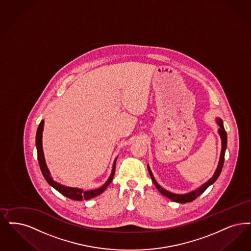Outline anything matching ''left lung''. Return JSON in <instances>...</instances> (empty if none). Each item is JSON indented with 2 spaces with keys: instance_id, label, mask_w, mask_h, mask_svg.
I'll return each instance as SVG.
<instances>
[{
  "instance_id": "8db88e82",
  "label": "left lung",
  "mask_w": 251,
  "mask_h": 251,
  "mask_svg": "<svg viewBox=\"0 0 251 251\" xmlns=\"http://www.w3.org/2000/svg\"><path fill=\"white\" fill-rule=\"evenodd\" d=\"M217 123L219 124L220 126V130H219V133L221 134V144H222V149H221V159H220V162H219V165H218V168L215 172V175L211 177L209 180L207 181L206 183H204L202 186H201L199 189H197L196 191H191L190 193H187V194H175V193H172L169 191L162 189L161 186L156 182L152 173H151L150 167L148 166V169L150 172V175H151V179L152 182L154 183V185L156 186V188L159 190V191L161 192L162 195L166 196L167 198H169L174 201H177V202H180V203H186V202H190L192 201L193 200H195L197 197H199L201 194L205 191L211 184H213L215 181L218 179V177L220 176L221 175V170H222V167H223V163H224V156H225V151H226V148H227V133H226V130L224 129V126H223V122L221 121V119H218L217 120Z\"/></svg>"
}]
</instances>
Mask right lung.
Masks as SVG:
<instances>
[{
  "label": "right lung",
  "mask_w": 251,
  "mask_h": 251,
  "mask_svg": "<svg viewBox=\"0 0 251 251\" xmlns=\"http://www.w3.org/2000/svg\"><path fill=\"white\" fill-rule=\"evenodd\" d=\"M43 127H44V121H42L38 126L37 132H36V148H37V157H38V162H39V166H40L41 172L44 176V177L46 178V180L48 181V183L51 185L53 188H55L57 191L60 192L62 195L66 196L67 198H70L72 200L82 201L89 200L91 198H94L98 195H100L102 191H104L111 183V181L113 180L114 175H115V169H116V161L114 163L113 166V170L111 173L110 177L108 178V180L106 181V183L104 185H102L100 188L97 190H93V191H84L80 189H75V188H69L66 186H62L59 183L55 182L51 178L50 175L49 169L46 165V161L44 158V153H43V148H42V132H43Z\"/></svg>",
  "instance_id": "obj_1"
}]
</instances>
